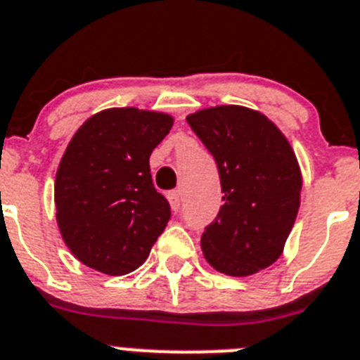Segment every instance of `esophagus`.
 <instances>
[{
	"mask_svg": "<svg viewBox=\"0 0 360 360\" xmlns=\"http://www.w3.org/2000/svg\"><path fill=\"white\" fill-rule=\"evenodd\" d=\"M168 201H170V205H172V210H175V212H177V210L181 208V192L179 190H172L170 194H168Z\"/></svg>",
	"mask_w": 360,
	"mask_h": 360,
	"instance_id": "esophagus-1",
	"label": "esophagus"
}]
</instances>
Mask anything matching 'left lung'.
Returning a JSON list of instances; mask_svg holds the SVG:
<instances>
[{
  "instance_id": "8db88e82",
  "label": "left lung",
  "mask_w": 360,
  "mask_h": 360,
  "mask_svg": "<svg viewBox=\"0 0 360 360\" xmlns=\"http://www.w3.org/2000/svg\"><path fill=\"white\" fill-rule=\"evenodd\" d=\"M186 122L216 159L225 194L201 236L205 259L226 276L259 273L282 256L297 219V155L273 120L245 105L205 108Z\"/></svg>"
}]
</instances>
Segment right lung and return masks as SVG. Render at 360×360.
<instances>
[{
    "instance_id": "right-lung-1",
    "label": "right lung",
    "mask_w": 360,
    "mask_h": 360,
    "mask_svg": "<svg viewBox=\"0 0 360 360\" xmlns=\"http://www.w3.org/2000/svg\"><path fill=\"white\" fill-rule=\"evenodd\" d=\"M174 117L110 108L77 129L54 179L56 223L71 255L102 274L120 276L146 262L170 219L152 183L150 155Z\"/></svg>"
}]
</instances>
